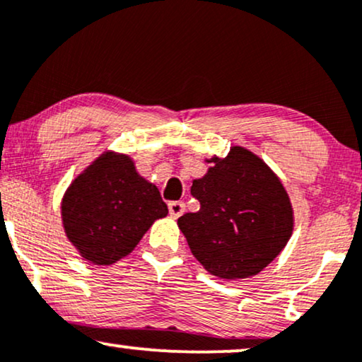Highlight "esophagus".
<instances>
[{
  "label": "esophagus",
  "mask_w": 362,
  "mask_h": 362,
  "mask_svg": "<svg viewBox=\"0 0 362 362\" xmlns=\"http://www.w3.org/2000/svg\"><path fill=\"white\" fill-rule=\"evenodd\" d=\"M168 211H170V216H173V218H178L185 211V204L184 202H170L168 204Z\"/></svg>",
  "instance_id": "esophagus-1"
}]
</instances>
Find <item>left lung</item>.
I'll return each mask as SVG.
<instances>
[{
    "mask_svg": "<svg viewBox=\"0 0 362 362\" xmlns=\"http://www.w3.org/2000/svg\"><path fill=\"white\" fill-rule=\"evenodd\" d=\"M192 184L200 210L177 220L190 252L221 279H243L268 267L291 238L295 215L279 177L248 148L233 146Z\"/></svg>",
    "mask_w": 362,
    "mask_h": 362,
    "instance_id": "obj_1",
    "label": "left lung"
}]
</instances>
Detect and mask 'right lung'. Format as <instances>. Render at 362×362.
<instances>
[{
    "instance_id": "add662e5",
    "label": "right lung",
    "mask_w": 362,
    "mask_h": 362,
    "mask_svg": "<svg viewBox=\"0 0 362 362\" xmlns=\"http://www.w3.org/2000/svg\"><path fill=\"white\" fill-rule=\"evenodd\" d=\"M167 214L160 192L139 175L132 157L114 151L90 162L61 200L67 240L81 258L99 267L127 257Z\"/></svg>"
}]
</instances>
